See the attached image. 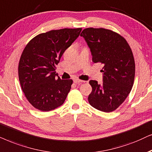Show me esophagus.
I'll return each instance as SVG.
<instances>
[{"label":"esophagus","instance_id":"1","mask_svg":"<svg viewBox=\"0 0 152 152\" xmlns=\"http://www.w3.org/2000/svg\"><path fill=\"white\" fill-rule=\"evenodd\" d=\"M83 80H80V79H78V78H75V79L74 80V83H82Z\"/></svg>","mask_w":152,"mask_h":152}]
</instances>
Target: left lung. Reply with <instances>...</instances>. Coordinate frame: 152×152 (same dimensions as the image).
I'll list each match as a JSON object with an SVG mask.
<instances>
[{
  "label": "left lung",
  "instance_id": "left-lung-1",
  "mask_svg": "<svg viewBox=\"0 0 152 152\" xmlns=\"http://www.w3.org/2000/svg\"><path fill=\"white\" fill-rule=\"evenodd\" d=\"M80 36L90 48L93 62L104 64L103 83L89 82L92 90L88 102L97 110L112 112L124 102L133 86L135 66L132 50L122 35L111 30L88 28Z\"/></svg>",
  "mask_w": 152,
  "mask_h": 152
}]
</instances>
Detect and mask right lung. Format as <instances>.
I'll return each mask as SVG.
<instances>
[{
    "mask_svg": "<svg viewBox=\"0 0 152 152\" xmlns=\"http://www.w3.org/2000/svg\"><path fill=\"white\" fill-rule=\"evenodd\" d=\"M81 30V28L52 30L35 36L26 46L18 74L22 90L34 108L46 112L63 104L73 80L57 78L55 70L62 54Z\"/></svg>",
    "mask_w": 152,
    "mask_h": 152,
    "instance_id": "add662e5",
    "label": "right lung"
}]
</instances>
